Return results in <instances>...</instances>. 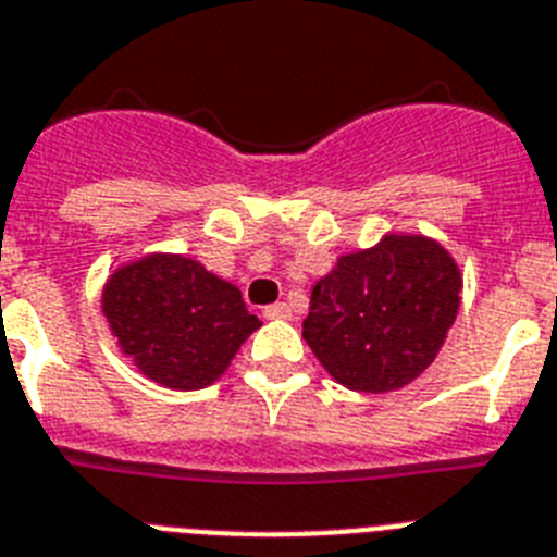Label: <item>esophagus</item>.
Listing matches in <instances>:
<instances>
[{"mask_svg": "<svg viewBox=\"0 0 557 557\" xmlns=\"http://www.w3.org/2000/svg\"><path fill=\"white\" fill-rule=\"evenodd\" d=\"M265 319H292V306H285V302H274L263 311Z\"/></svg>", "mask_w": 557, "mask_h": 557, "instance_id": "1", "label": "esophagus"}]
</instances>
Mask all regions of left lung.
<instances>
[{"mask_svg":"<svg viewBox=\"0 0 557 557\" xmlns=\"http://www.w3.org/2000/svg\"><path fill=\"white\" fill-rule=\"evenodd\" d=\"M462 272L440 240L386 232L347 251L311 288L302 338L336 384L384 395L437 359L459 311Z\"/></svg>","mask_w":557,"mask_h":557,"instance_id":"1","label":"left lung"}]
</instances>
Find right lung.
I'll return each instance as SVG.
<instances>
[{
  "instance_id": "obj_1",
  "label": "right lung",
  "mask_w": 557,
  "mask_h": 557,
  "mask_svg": "<svg viewBox=\"0 0 557 557\" xmlns=\"http://www.w3.org/2000/svg\"><path fill=\"white\" fill-rule=\"evenodd\" d=\"M100 311L117 347L153 384H215L260 322L240 288L178 251H148L106 277Z\"/></svg>"
}]
</instances>
